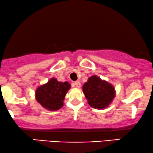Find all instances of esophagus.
<instances>
[{"label":"esophagus","instance_id":"obj_1","mask_svg":"<svg viewBox=\"0 0 153 153\" xmlns=\"http://www.w3.org/2000/svg\"><path fill=\"white\" fill-rule=\"evenodd\" d=\"M75 87H76V88H80V86H81V84H80V81H75Z\"/></svg>","mask_w":153,"mask_h":153}]
</instances>
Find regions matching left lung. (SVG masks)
Masks as SVG:
<instances>
[{
    "label": "left lung",
    "instance_id": "1",
    "mask_svg": "<svg viewBox=\"0 0 153 153\" xmlns=\"http://www.w3.org/2000/svg\"><path fill=\"white\" fill-rule=\"evenodd\" d=\"M82 91L89 105L96 109L107 108L116 95L114 86L95 75L83 85Z\"/></svg>",
    "mask_w": 153,
    "mask_h": 153
}]
</instances>
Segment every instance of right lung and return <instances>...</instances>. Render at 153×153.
Instances as JSON below:
<instances>
[{
	"label": "right lung",
	"mask_w": 153,
	"mask_h": 153,
	"mask_svg": "<svg viewBox=\"0 0 153 153\" xmlns=\"http://www.w3.org/2000/svg\"><path fill=\"white\" fill-rule=\"evenodd\" d=\"M70 88V83L59 82L56 78H51L47 83L37 88L35 98L46 109L56 111L63 107L65 94Z\"/></svg>",
	"instance_id": "add662e5"
}]
</instances>
